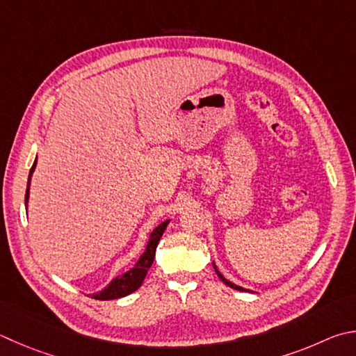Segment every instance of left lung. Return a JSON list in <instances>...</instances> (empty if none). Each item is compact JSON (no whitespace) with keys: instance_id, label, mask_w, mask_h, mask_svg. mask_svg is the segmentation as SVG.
<instances>
[{"instance_id":"left-lung-1","label":"left lung","mask_w":356,"mask_h":356,"mask_svg":"<svg viewBox=\"0 0 356 356\" xmlns=\"http://www.w3.org/2000/svg\"><path fill=\"white\" fill-rule=\"evenodd\" d=\"M213 268H215V273H216V275L219 277V279H221L224 283H225V285H227V286H230V288H234V289H236V291H249V289H245V288H243V286H238V285H235V283H232L230 280H227V279H225V277L221 274V273H219V270H218V268H216V264L215 263H213Z\"/></svg>"}]
</instances>
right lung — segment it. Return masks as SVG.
Masks as SVG:
<instances>
[{"label":"right lung","instance_id":"obj_1","mask_svg":"<svg viewBox=\"0 0 356 356\" xmlns=\"http://www.w3.org/2000/svg\"><path fill=\"white\" fill-rule=\"evenodd\" d=\"M35 166H37V157H35L34 165H32V168H31L29 177H28V188H26V196H24L26 209H28L31 179H32V174H34ZM168 224H170V219H166V221L160 222L157 227L151 232L149 240H147V243H146L145 252L140 255L137 263L134 264V268L129 269L127 273H124V274L115 277V279L111 283H108V285L104 289H101V291H98V293L92 294V299H96V300L120 299V297H126L131 293H134V291H137L141 285H143L145 277L147 274V270H149V268L152 266L154 257H156V249L159 245V241H160L161 235H163V232H165Z\"/></svg>","mask_w":356,"mask_h":356}]
</instances>
